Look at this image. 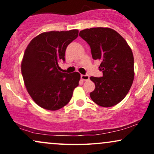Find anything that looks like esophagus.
Segmentation results:
<instances>
[{"label":"esophagus","mask_w":154,"mask_h":154,"mask_svg":"<svg viewBox=\"0 0 154 154\" xmlns=\"http://www.w3.org/2000/svg\"><path fill=\"white\" fill-rule=\"evenodd\" d=\"M89 78H90L89 75H81V79H82V80H84V81L88 80Z\"/></svg>","instance_id":"esophagus-1"}]
</instances>
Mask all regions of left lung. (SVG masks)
Returning <instances> with one entry per match:
<instances>
[{
  "instance_id": "8db88e82",
  "label": "left lung",
  "mask_w": 154,
  "mask_h": 154,
  "mask_svg": "<svg viewBox=\"0 0 154 154\" xmlns=\"http://www.w3.org/2000/svg\"><path fill=\"white\" fill-rule=\"evenodd\" d=\"M89 44L92 57L99 60L103 77H91L95 90L91 99L103 107H111L126 96L133 82L134 57L126 40L117 32L108 27H95L79 32Z\"/></svg>"
}]
</instances>
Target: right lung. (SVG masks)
<instances>
[{"label":"right lung","mask_w":154,"mask_h":154,"mask_svg":"<svg viewBox=\"0 0 154 154\" xmlns=\"http://www.w3.org/2000/svg\"><path fill=\"white\" fill-rule=\"evenodd\" d=\"M77 29L51 31L38 35L26 47L21 69L28 93L39 106L56 111L71 100L80 75L60 72L65 51L78 36Z\"/></svg>","instance_id":"1"}]
</instances>
